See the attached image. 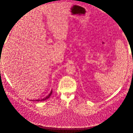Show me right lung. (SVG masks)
<instances>
[{"instance_id": "add662e5", "label": "right lung", "mask_w": 133, "mask_h": 133, "mask_svg": "<svg viewBox=\"0 0 133 133\" xmlns=\"http://www.w3.org/2000/svg\"><path fill=\"white\" fill-rule=\"evenodd\" d=\"M52 91L51 90V92H50V94L48 95L47 97H46L45 98H44L43 99H36V100H31V101H45V100H46V99H49L50 97V96L51 95V94H52Z\"/></svg>"}]
</instances>
